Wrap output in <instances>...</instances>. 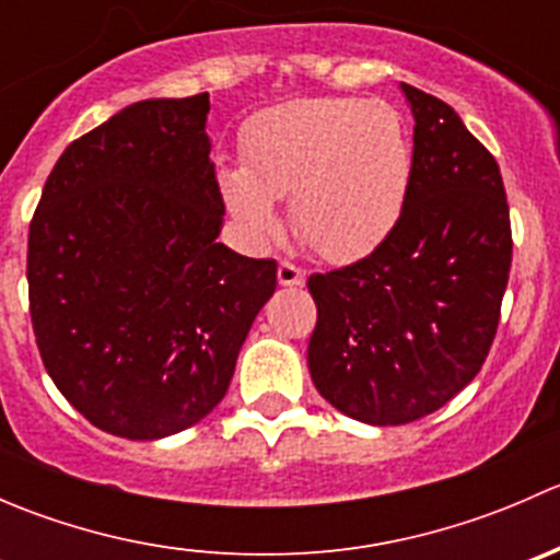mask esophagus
Returning <instances> with one entry per match:
<instances>
[{
    "instance_id": "esophagus-1",
    "label": "esophagus",
    "mask_w": 560,
    "mask_h": 560,
    "mask_svg": "<svg viewBox=\"0 0 560 560\" xmlns=\"http://www.w3.org/2000/svg\"><path fill=\"white\" fill-rule=\"evenodd\" d=\"M279 284L281 287H303L306 284V270L292 262H279Z\"/></svg>"
}]
</instances>
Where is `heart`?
Returning <instances> with one entry per match:
<instances>
[{"instance_id":"heart-1","label":"heart","mask_w":560,"mask_h":560,"mask_svg":"<svg viewBox=\"0 0 560 560\" xmlns=\"http://www.w3.org/2000/svg\"><path fill=\"white\" fill-rule=\"evenodd\" d=\"M246 167L219 175L224 206L257 244L281 230L273 202L292 200L298 233L327 259H352L387 238L404 211L411 143L380 100H298L265 113L244 143Z\"/></svg>"}]
</instances>
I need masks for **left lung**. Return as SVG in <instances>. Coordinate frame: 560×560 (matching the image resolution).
<instances>
[{
	"instance_id": "8db88e82",
	"label": "left lung",
	"mask_w": 560,
	"mask_h": 560,
	"mask_svg": "<svg viewBox=\"0 0 560 560\" xmlns=\"http://www.w3.org/2000/svg\"><path fill=\"white\" fill-rule=\"evenodd\" d=\"M400 92L415 116L404 211L369 257L308 279L314 387L369 425L420 420L479 374L512 265L490 151L447 103L409 83Z\"/></svg>"
}]
</instances>
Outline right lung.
<instances>
[{"instance_id": "obj_1", "label": "right lung", "mask_w": 560, "mask_h": 560, "mask_svg": "<svg viewBox=\"0 0 560 560\" xmlns=\"http://www.w3.org/2000/svg\"><path fill=\"white\" fill-rule=\"evenodd\" d=\"M208 94L143 100L72 140L30 224V314L59 393L100 431L154 442L224 398L273 259L219 244Z\"/></svg>"}]
</instances>
